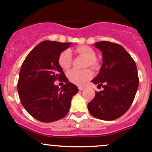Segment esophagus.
I'll return each mask as SVG.
<instances>
[{
  "instance_id": "34e87169",
  "label": "esophagus",
  "mask_w": 152,
  "mask_h": 152,
  "mask_svg": "<svg viewBox=\"0 0 152 152\" xmlns=\"http://www.w3.org/2000/svg\"><path fill=\"white\" fill-rule=\"evenodd\" d=\"M79 89L80 91H83L84 89V87H83V86H79Z\"/></svg>"
}]
</instances>
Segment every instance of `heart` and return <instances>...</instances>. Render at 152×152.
<instances>
[{
  "mask_svg": "<svg viewBox=\"0 0 152 152\" xmlns=\"http://www.w3.org/2000/svg\"><path fill=\"white\" fill-rule=\"evenodd\" d=\"M77 54L86 59V66H90L94 69L99 67V62L96 58V53L94 50L89 46H79L75 50ZM58 63L61 67L64 70H68L71 67L72 63V55L69 50H66L60 54L58 57ZM68 78L71 82L73 84L82 86L87 81L91 79L92 73L89 69L83 71L73 69L68 73Z\"/></svg>",
  "mask_w": 152,
  "mask_h": 152,
  "instance_id": "b5f03b06",
  "label": "heart"
}]
</instances>
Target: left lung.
I'll use <instances>...</instances> for the list:
<instances>
[{"instance_id": "8db88e82", "label": "left lung", "mask_w": 152, "mask_h": 152, "mask_svg": "<svg viewBox=\"0 0 152 152\" xmlns=\"http://www.w3.org/2000/svg\"><path fill=\"white\" fill-rule=\"evenodd\" d=\"M102 52V65L97 76L91 81L102 91H95L94 98L88 103V110L94 118L113 121L124 115L133 103L138 80L135 61L126 50L117 43L96 42Z\"/></svg>"}]
</instances>
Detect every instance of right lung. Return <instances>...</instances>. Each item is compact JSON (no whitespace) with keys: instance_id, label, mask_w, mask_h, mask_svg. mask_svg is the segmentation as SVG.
<instances>
[{"instance_id":"right-lung-1","label":"right lung","mask_w":152,"mask_h":152,"mask_svg":"<svg viewBox=\"0 0 152 152\" xmlns=\"http://www.w3.org/2000/svg\"><path fill=\"white\" fill-rule=\"evenodd\" d=\"M71 44L42 42L21 65L17 84L20 100L29 114L41 122L51 123L64 118L73 96L79 91L76 85L68 82L58 63L60 54ZM58 79L66 83L62 88L54 85Z\"/></svg>"}]
</instances>
